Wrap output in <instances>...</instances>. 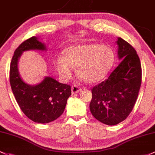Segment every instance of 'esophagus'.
I'll return each mask as SVG.
<instances>
[{
    "label": "esophagus",
    "instance_id": "obj_1",
    "mask_svg": "<svg viewBox=\"0 0 155 155\" xmlns=\"http://www.w3.org/2000/svg\"><path fill=\"white\" fill-rule=\"evenodd\" d=\"M80 90H81V87H79V86L76 85V84L73 85L72 87H71V91H72V94H76V93L79 92Z\"/></svg>",
    "mask_w": 155,
    "mask_h": 155
}]
</instances>
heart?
Wrapping results in <instances>:
<instances>
[{"mask_svg": "<svg viewBox=\"0 0 155 155\" xmlns=\"http://www.w3.org/2000/svg\"><path fill=\"white\" fill-rule=\"evenodd\" d=\"M64 57L58 56L56 68L64 80L71 79L74 68L83 80L89 83L102 80L113 67L115 54L110 47L98 44L73 45L63 52Z\"/></svg>", "mask_w": 155, "mask_h": 155, "instance_id": "b5f03b06", "label": "heart"}]
</instances>
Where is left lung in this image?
Masks as SVG:
<instances>
[{
  "label": "left lung",
  "mask_w": 155,
  "mask_h": 155,
  "mask_svg": "<svg viewBox=\"0 0 155 155\" xmlns=\"http://www.w3.org/2000/svg\"><path fill=\"white\" fill-rule=\"evenodd\" d=\"M117 43L122 61L107 79L91 89V114L108 125L121 123L130 114L142 82L140 61L135 49L121 38Z\"/></svg>",
  "instance_id": "obj_1"
}]
</instances>
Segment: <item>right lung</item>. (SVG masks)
I'll return each instance as SVG.
<instances>
[{"label": "right lung", "mask_w": 155, "mask_h": 155, "mask_svg": "<svg viewBox=\"0 0 155 155\" xmlns=\"http://www.w3.org/2000/svg\"><path fill=\"white\" fill-rule=\"evenodd\" d=\"M46 50L45 45L35 36L22 42L14 52L9 68L11 88L23 113L35 123L54 121L64 112L71 86L46 77L37 85H30L22 80L18 71V61L24 51Z\"/></svg>", "instance_id": "add662e5"}]
</instances>
